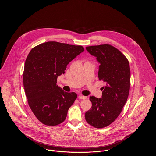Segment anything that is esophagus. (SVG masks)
<instances>
[{"label": "esophagus", "instance_id": "esophagus-1", "mask_svg": "<svg viewBox=\"0 0 156 156\" xmlns=\"http://www.w3.org/2000/svg\"><path fill=\"white\" fill-rule=\"evenodd\" d=\"M78 98H79V99H83V100H84V99H87V97H85V96H83V95H79V96H78Z\"/></svg>", "mask_w": 156, "mask_h": 156}]
</instances>
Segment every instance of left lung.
<instances>
[{"label":"left lung","instance_id":"left-lung-1","mask_svg":"<svg viewBox=\"0 0 156 156\" xmlns=\"http://www.w3.org/2000/svg\"><path fill=\"white\" fill-rule=\"evenodd\" d=\"M87 50L100 63L98 79L106 82L102 98L90 97L91 109L85 113L87 122L97 129L106 127L119 115L130 88V69L127 58L111 45H92Z\"/></svg>","mask_w":156,"mask_h":156}]
</instances>
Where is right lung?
Segmentation results:
<instances>
[{
	"label": "right lung",
	"mask_w": 156,
	"mask_h": 156,
	"mask_svg": "<svg viewBox=\"0 0 156 156\" xmlns=\"http://www.w3.org/2000/svg\"><path fill=\"white\" fill-rule=\"evenodd\" d=\"M83 51L82 45L48 41L34 47L27 56L23 71L25 94L30 109L45 125L55 126L65 121L77 95L56 85L57 78Z\"/></svg>",
	"instance_id": "1"
}]
</instances>
